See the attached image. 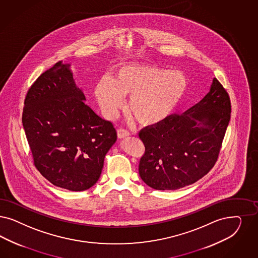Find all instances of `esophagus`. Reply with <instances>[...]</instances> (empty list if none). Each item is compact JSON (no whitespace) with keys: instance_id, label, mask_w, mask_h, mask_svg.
<instances>
[{"instance_id":"obj_1","label":"esophagus","mask_w":258,"mask_h":258,"mask_svg":"<svg viewBox=\"0 0 258 258\" xmlns=\"http://www.w3.org/2000/svg\"><path fill=\"white\" fill-rule=\"evenodd\" d=\"M117 135H118L119 138H124V137L130 135V133L126 130H124V128H119L117 131Z\"/></svg>"}]
</instances>
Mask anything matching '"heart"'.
I'll use <instances>...</instances> for the list:
<instances>
[{"mask_svg": "<svg viewBox=\"0 0 258 258\" xmlns=\"http://www.w3.org/2000/svg\"><path fill=\"white\" fill-rule=\"evenodd\" d=\"M187 89L185 76L149 63H125L116 69L112 79L98 81L94 95L105 115L113 118L131 96L128 110L143 124L166 119L177 107Z\"/></svg>", "mask_w": 258, "mask_h": 258, "instance_id": "obj_1", "label": "heart"}]
</instances>
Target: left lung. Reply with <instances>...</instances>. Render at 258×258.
I'll list each match as a JSON object with an SVG mask.
<instances>
[{
  "instance_id": "1",
  "label": "left lung",
  "mask_w": 258,
  "mask_h": 258,
  "mask_svg": "<svg viewBox=\"0 0 258 258\" xmlns=\"http://www.w3.org/2000/svg\"><path fill=\"white\" fill-rule=\"evenodd\" d=\"M230 96L214 78L210 92L184 113L145 127L139 163L143 181L154 189L173 190L194 184L213 169L231 119Z\"/></svg>"
}]
</instances>
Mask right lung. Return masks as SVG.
Masks as SVG:
<instances>
[{
  "mask_svg": "<svg viewBox=\"0 0 258 258\" xmlns=\"http://www.w3.org/2000/svg\"><path fill=\"white\" fill-rule=\"evenodd\" d=\"M69 68L59 61L37 78L22 122L36 169L56 187L82 191L97 182L117 134L85 104Z\"/></svg>",
  "mask_w": 258,
  "mask_h": 258,
  "instance_id": "right-lung-1",
  "label": "right lung"
}]
</instances>
